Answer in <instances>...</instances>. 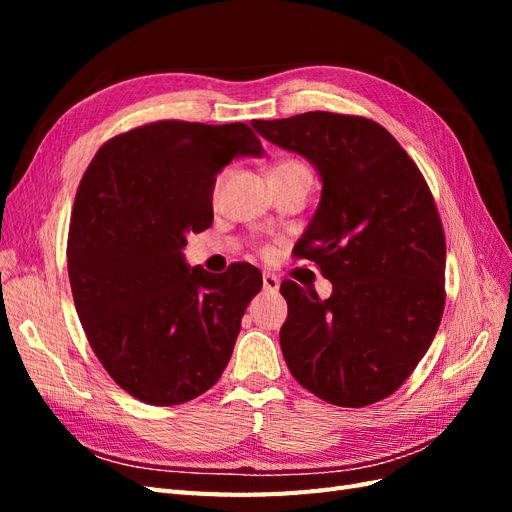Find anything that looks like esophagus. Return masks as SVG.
Wrapping results in <instances>:
<instances>
[{"label":"esophagus","instance_id":"34e87169","mask_svg":"<svg viewBox=\"0 0 512 512\" xmlns=\"http://www.w3.org/2000/svg\"><path fill=\"white\" fill-rule=\"evenodd\" d=\"M262 288H265L267 292H277L280 290V280H277V277L271 273H265L262 275Z\"/></svg>","mask_w":512,"mask_h":512}]
</instances>
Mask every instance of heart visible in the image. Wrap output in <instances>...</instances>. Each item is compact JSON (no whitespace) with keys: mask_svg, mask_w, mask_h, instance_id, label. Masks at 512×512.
I'll use <instances>...</instances> for the list:
<instances>
[{"mask_svg":"<svg viewBox=\"0 0 512 512\" xmlns=\"http://www.w3.org/2000/svg\"><path fill=\"white\" fill-rule=\"evenodd\" d=\"M292 166H303V164H299V162H292V160H286V162H280V164H277L273 170H277V168H292ZM218 188H220V183H218ZM218 188H215V194H218Z\"/></svg>","mask_w":512,"mask_h":512,"instance_id":"heart-1","label":"heart"}]
</instances>
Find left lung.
I'll return each mask as SVG.
<instances>
[{"instance_id":"8db88e82","label":"left lung","mask_w":512,"mask_h":512,"mask_svg":"<svg viewBox=\"0 0 512 512\" xmlns=\"http://www.w3.org/2000/svg\"><path fill=\"white\" fill-rule=\"evenodd\" d=\"M316 168L320 203L299 258L333 284L329 299L282 282L280 346L316 397L363 408L395 393L423 359L444 309L446 243L421 170L380 123L337 113L252 121Z\"/></svg>"}]
</instances>
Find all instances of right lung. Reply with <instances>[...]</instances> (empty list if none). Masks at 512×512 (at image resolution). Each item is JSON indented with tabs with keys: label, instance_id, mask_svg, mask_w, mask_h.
<instances>
[{
	"label": "right lung",
	"instance_id": "obj_1",
	"mask_svg": "<svg viewBox=\"0 0 512 512\" xmlns=\"http://www.w3.org/2000/svg\"><path fill=\"white\" fill-rule=\"evenodd\" d=\"M262 153L245 123L156 121L108 141L83 175L68 235L76 314L108 376L145 404L203 395L230 361L262 275L190 267L183 247L213 222L222 168Z\"/></svg>",
	"mask_w": 512,
	"mask_h": 512
}]
</instances>
